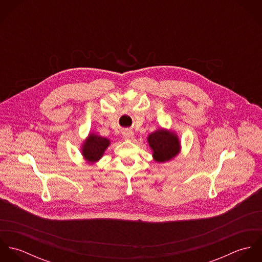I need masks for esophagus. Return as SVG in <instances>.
Listing matches in <instances>:
<instances>
[{"instance_id": "esophagus-1", "label": "esophagus", "mask_w": 262, "mask_h": 262, "mask_svg": "<svg viewBox=\"0 0 262 262\" xmlns=\"http://www.w3.org/2000/svg\"><path fill=\"white\" fill-rule=\"evenodd\" d=\"M133 132L132 131H130V130H125L124 132H123V138L125 139V140H130V139H132L133 138Z\"/></svg>"}]
</instances>
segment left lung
I'll list each match as a JSON object with an SVG mask.
<instances>
[{
	"instance_id": "obj_1",
	"label": "left lung",
	"mask_w": 262,
	"mask_h": 262,
	"mask_svg": "<svg viewBox=\"0 0 262 262\" xmlns=\"http://www.w3.org/2000/svg\"><path fill=\"white\" fill-rule=\"evenodd\" d=\"M148 142L153 150V157L158 162L170 160L180 151L178 136L162 129L151 133L148 136Z\"/></svg>"
}]
</instances>
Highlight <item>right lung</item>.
<instances>
[{"label":"right lung","mask_w":262,"mask_h":262,"mask_svg":"<svg viewBox=\"0 0 262 262\" xmlns=\"http://www.w3.org/2000/svg\"><path fill=\"white\" fill-rule=\"evenodd\" d=\"M109 144L110 141L107 138L91 134L82 146V154L90 162H96L102 157Z\"/></svg>","instance_id":"1"}]
</instances>
